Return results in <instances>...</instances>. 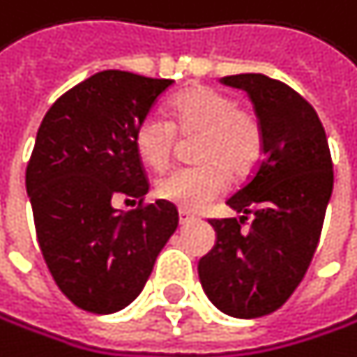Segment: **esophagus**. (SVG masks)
<instances>
[{
    "label": "esophagus",
    "mask_w": 357,
    "mask_h": 357,
    "mask_svg": "<svg viewBox=\"0 0 357 357\" xmlns=\"http://www.w3.org/2000/svg\"><path fill=\"white\" fill-rule=\"evenodd\" d=\"M197 218L192 216V214H188V212H180V225L184 227V225H190V222H195Z\"/></svg>",
    "instance_id": "34e87169"
}]
</instances>
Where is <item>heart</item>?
Here are the masks:
<instances>
[{"mask_svg":"<svg viewBox=\"0 0 357 357\" xmlns=\"http://www.w3.org/2000/svg\"><path fill=\"white\" fill-rule=\"evenodd\" d=\"M177 135L199 137L195 143L197 167L171 171L160 177L156 195L180 208L199 212L218 199L231 177H246L264 154V124L252 109L240 107L236 98L214 87L195 85L173 96L169 119L147 113L135 128V152L149 167H169Z\"/></svg>","mask_w":357,"mask_h":357,"instance_id":"obj_1","label":"heart"}]
</instances>
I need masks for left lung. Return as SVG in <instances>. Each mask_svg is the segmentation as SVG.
<instances>
[{
	"instance_id": "obj_1",
	"label": "left lung",
	"mask_w": 357,
	"mask_h": 357,
	"mask_svg": "<svg viewBox=\"0 0 357 357\" xmlns=\"http://www.w3.org/2000/svg\"><path fill=\"white\" fill-rule=\"evenodd\" d=\"M264 124V156L227 199L240 218L210 220L216 246L199 261L203 291L240 319L274 312L291 298L317 250L334 186L324 124L294 87L266 75H233Z\"/></svg>"
}]
</instances>
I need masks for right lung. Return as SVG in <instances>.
Here are the masks:
<instances>
[{
    "mask_svg": "<svg viewBox=\"0 0 357 357\" xmlns=\"http://www.w3.org/2000/svg\"><path fill=\"white\" fill-rule=\"evenodd\" d=\"M171 79L96 73L47 111L25 171L45 264L75 306L109 314L145 287L180 216L167 201L143 203L149 182L135 128ZM126 196L139 208H112Z\"/></svg>",
    "mask_w": 357,
    "mask_h": 357,
    "instance_id": "1",
    "label": "right lung"
}]
</instances>
